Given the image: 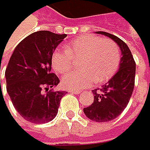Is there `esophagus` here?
Instances as JSON below:
<instances>
[{"mask_svg": "<svg viewBox=\"0 0 150 150\" xmlns=\"http://www.w3.org/2000/svg\"><path fill=\"white\" fill-rule=\"evenodd\" d=\"M69 92L74 93H76V94H79V93H81V91H80V90H70Z\"/></svg>", "mask_w": 150, "mask_h": 150, "instance_id": "obj_1", "label": "esophagus"}]
</instances>
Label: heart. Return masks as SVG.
<instances>
[{
    "mask_svg": "<svg viewBox=\"0 0 150 150\" xmlns=\"http://www.w3.org/2000/svg\"><path fill=\"white\" fill-rule=\"evenodd\" d=\"M79 59L77 71L62 79V84L68 89H83L95 79L100 83L110 79L119 68L120 50L115 41L96 36H83L66 46L57 48L51 58L52 67L59 74L72 69L74 60Z\"/></svg>",
    "mask_w": 150,
    "mask_h": 150,
    "instance_id": "heart-1",
    "label": "heart"
}]
</instances>
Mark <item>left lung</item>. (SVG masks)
I'll use <instances>...</instances> for the list:
<instances>
[{
	"mask_svg": "<svg viewBox=\"0 0 150 150\" xmlns=\"http://www.w3.org/2000/svg\"><path fill=\"white\" fill-rule=\"evenodd\" d=\"M96 33L111 38L122 50L119 70L103 88L93 90V103L83 108L84 114L90 120L105 122L117 118L127 107L134 89L136 63L129 47L120 38L104 31Z\"/></svg>",
	"mask_w": 150,
	"mask_h": 150,
	"instance_id": "1",
	"label": "left lung"
}]
</instances>
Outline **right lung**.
I'll return each instance as SVG.
<instances>
[{
	"label": "right lung",
	"instance_id": "right-lung-1",
	"mask_svg": "<svg viewBox=\"0 0 150 150\" xmlns=\"http://www.w3.org/2000/svg\"><path fill=\"white\" fill-rule=\"evenodd\" d=\"M67 34L34 32L16 47L5 71L7 92L21 117L35 124L52 120L66 92L52 89L59 78L51 73V58Z\"/></svg>",
	"mask_w": 150,
	"mask_h": 150
}]
</instances>
